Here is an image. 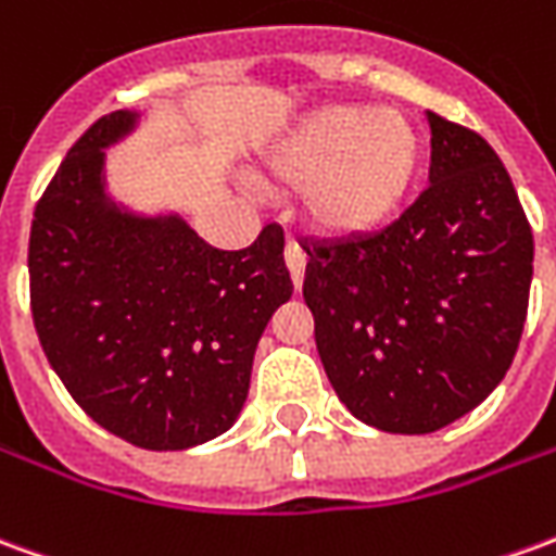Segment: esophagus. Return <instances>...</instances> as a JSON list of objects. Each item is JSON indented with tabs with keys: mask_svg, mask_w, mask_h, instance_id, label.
Here are the masks:
<instances>
[{
	"mask_svg": "<svg viewBox=\"0 0 556 556\" xmlns=\"http://www.w3.org/2000/svg\"><path fill=\"white\" fill-rule=\"evenodd\" d=\"M286 265H289V274H291V282H294V289H301L304 286V270H306V255L304 250L289 240V247H286Z\"/></svg>",
	"mask_w": 556,
	"mask_h": 556,
	"instance_id": "esophagus-1",
	"label": "esophagus"
}]
</instances>
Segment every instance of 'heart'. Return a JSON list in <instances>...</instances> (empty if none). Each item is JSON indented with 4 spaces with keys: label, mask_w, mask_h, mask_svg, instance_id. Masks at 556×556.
Instances as JSON below:
<instances>
[{
    "label": "heart",
    "mask_w": 556,
    "mask_h": 556,
    "mask_svg": "<svg viewBox=\"0 0 556 556\" xmlns=\"http://www.w3.org/2000/svg\"><path fill=\"white\" fill-rule=\"evenodd\" d=\"M418 135L394 111L325 108L267 162L277 186H304V211L328 235H367L394 213L418 168Z\"/></svg>",
    "instance_id": "b5f03b06"
}]
</instances>
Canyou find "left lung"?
Instances as JSON below:
<instances>
[{"label": "left lung", "instance_id": "left-lung-1", "mask_svg": "<svg viewBox=\"0 0 556 556\" xmlns=\"http://www.w3.org/2000/svg\"><path fill=\"white\" fill-rule=\"evenodd\" d=\"M427 123L430 186L394 223L304 243L318 358L345 409L388 433H433L503 382L533 279V231L494 147Z\"/></svg>", "mask_w": 556, "mask_h": 556}]
</instances>
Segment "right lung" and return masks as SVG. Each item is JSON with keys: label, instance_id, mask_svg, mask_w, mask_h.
<instances>
[{"label": "right lung", "instance_id": "right-lung-1", "mask_svg": "<svg viewBox=\"0 0 556 556\" xmlns=\"http://www.w3.org/2000/svg\"><path fill=\"white\" fill-rule=\"evenodd\" d=\"M135 119H96L38 198L29 304L50 367L96 425L180 452L235 425L258 337L294 286L279 225L228 252L180 216H135L104 195V147Z\"/></svg>", "mask_w": 556, "mask_h": 556}]
</instances>
